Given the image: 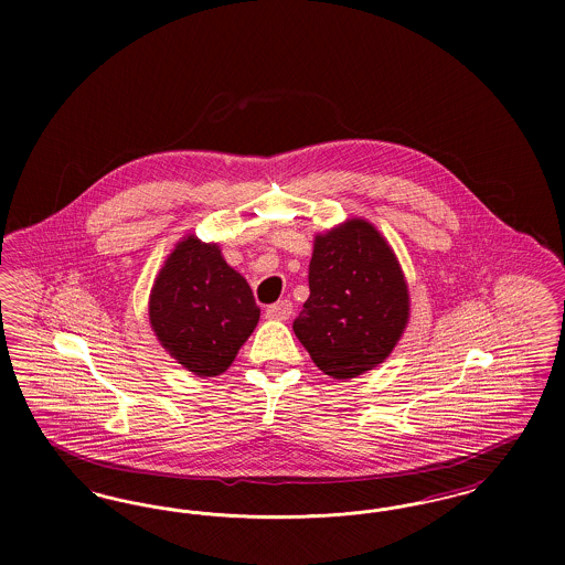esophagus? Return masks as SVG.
I'll return each mask as SVG.
<instances>
[{
	"label": "esophagus",
	"instance_id": "esophagus-1",
	"mask_svg": "<svg viewBox=\"0 0 565 565\" xmlns=\"http://www.w3.org/2000/svg\"><path fill=\"white\" fill-rule=\"evenodd\" d=\"M292 302L290 300H277L275 305L267 307V318L269 320H288L292 316Z\"/></svg>",
	"mask_w": 565,
	"mask_h": 565
}]
</instances>
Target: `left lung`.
I'll return each instance as SVG.
<instances>
[{"mask_svg":"<svg viewBox=\"0 0 565 565\" xmlns=\"http://www.w3.org/2000/svg\"><path fill=\"white\" fill-rule=\"evenodd\" d=\"M309 292L292 328L318 369L334 379L381 364L408 320L403 270L364 220H350L316 239Z\"/></svg>","mask_w":565,"mask_h":565,"instance_id":"obj_1","label":"left lung"}]
</instances>
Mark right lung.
<instances>
[{"label":"right lung","instance_id":"1","mask_svg":"<svg viewBox=\"0 0 565 565\" xmlns=\"http://www.w3.org/2000/svg\"><path fill=\"white\" fill-rule=\"evenodd\" d=\"M260 318L247 281L217 245L189 237L171 252L150 295V323L190 373H224Z\"/></svg>","mask_w":565,"mask_h":565}]
</instances>
